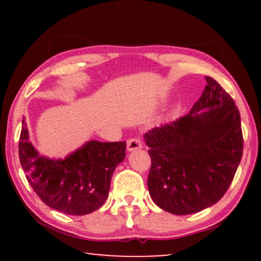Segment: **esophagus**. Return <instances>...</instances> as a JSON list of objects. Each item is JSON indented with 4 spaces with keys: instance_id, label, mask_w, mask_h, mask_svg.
<instances>
[{
    "instance_id": "esophagus-1",
    "label": "esophagus",
    "mask_w": 261,
    "mask_h": 261,
    "mask_svg": "<svg viewBox=\"0 0 261 261\" xmlns=\"http://www.w3.org/2000/svg\"><path fill=\"white\" fill-rule=\"evenodd\" d=\"M143 147V145H141V141L138 138H132L129 139L126 143V148L129 152H134L137 151V149H140Z\"/></svg>"
}]
</instances>
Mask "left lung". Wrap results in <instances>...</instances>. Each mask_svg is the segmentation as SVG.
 Masks as SVG:
<instances>
[{
    "label": "left lung",
    "mask_w": 261,
    "mask_h": 261,
    "mask_svg": "<svg viewBox=\"0 0 261 261\" xmlns=\"http://www.w3.org/2000/svg\"><path fill=\"white\" fill-rule=\"evenodd\" d=\"M207 85L189 114L144 135L152 166L149 196L163 211L188 215L218 202L243 154L240 110L220 84Z\"/></svg>",
    "instance_id": "1"
}]
</instances>
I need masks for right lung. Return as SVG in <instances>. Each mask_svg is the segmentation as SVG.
<instances>
[{"instance_id": "obj_1", "label": "right lung", "mask_w": 261, "mask_h": 261, "mask_svg": "<svg viewBox=\"0 0 261 261\" xmlns=\"http://www.w3.org/2000/svg\"><path fill=\"white\" fill-rule=\"evenodd\" d=\"M125 148V141L88 140L65 158H48L30 141L24 120L19 138L20 165L30 185L47 206L69 215L90 214L105 204Z\"/></svg>"}]
</instances>
